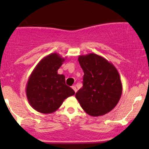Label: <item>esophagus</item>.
<instances>
[{
	"label": "esophagus",
	"mask_w": 149,
	"mask_h": 149,
	"mask_svg": "<svg viewBox=\"0 0 149 149\" xmlns=\"http://www.w3.org/2000/svg\"><path fill=\"white\" fill-rule=\"evenodd\" d=\"M71 88H72V89H73V90H74V92H76L77 90H76V86H75V85H73V86L71 87Z\"/></svg>",
	"instance_id": "obj_1"
}]
</instances>
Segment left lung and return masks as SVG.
I'll list each match as a JSON object with an SVG mask.
<instances>
[{
	"label": "left lung",
	"instance_id": "obj_1",
	"mask_svg": "<svg viewBox=\"0 0 149 149\" xmlns=\"http://www.w3.org/2000/svg\"><path fill=\"white\" fill-rule=\"evenodd\" d=\"M78 60L84 72L83 86L76 94L82 109L94 117L110 112L118 103L123 92L118 70L95 53L80 55Z\"/></svg>",
	"mask_w": 149,
	"mask_h": 149
}]
</instances>
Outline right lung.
Segmentation results:
<instances>
[{
  "instance_id": "1",
  "label": "right lung",
  "mask_w": 149,
  "mask_h": 149,
  "mask_svg": "<svg viewBox=\"0 0 149 149\" xmlns=\"http://www.w3.org/2000/svg\"><path fill=\"white\" fill-rule=\"evenodd\" d=\"M64 61L57 53H51L39 61L30 75L26 94L31 107L37 111L52 113L75 94L65 83L64 75L57 73Z\"/></svg>"
}]
</instances>
